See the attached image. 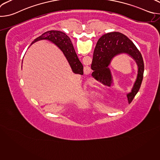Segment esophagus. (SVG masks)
<instances>
[{
    "instance_id": "obj_1",
    "label": "esophagus",
    "mask_w": 160,
    "mask_h": 160,
    "mask_svg": "<svg viewBox=\"0 0 160 160\" xmlns=\"http://www.w3.org/2000/svg\"><path fill=\"white\" fill-rule=\"evenodd\" d=\"M90 72H91V69H90V67H87V68H85V70H84V73L85 74V75H89L90 73Z\"/></svg>"
}]
</instances>
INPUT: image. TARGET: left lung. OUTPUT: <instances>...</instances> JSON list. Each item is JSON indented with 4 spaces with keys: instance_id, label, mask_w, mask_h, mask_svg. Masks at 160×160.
<instances>
[{
    "instance_id": "obj_1",
    "label": "left lung",
    "mask_w": 160,
    "mask_h": 160,
    "mask_svg": "<svg viewBox=\"0 0 160 160\" xmlns=\"http://www.w3.org/2000/svg\"><path fill=\"white\" fill-rule=\"evenodd\" d=\"M121 54H126L131 57L138 67V76L131 92L127 95L130 104L141 87L144 65L141 53L127 36L119 32H111L102 35L99 39L91 64V69L93 70L92 76L102 84L110 87L112 78L109 66L114 58Z\"/></svg>"
}]
</instances>
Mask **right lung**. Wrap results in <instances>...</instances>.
Listing matches in <instances>:
<instances>
[{
  "label": "right lung",
  "instance_id": "right-lung-1",
  "mask_svg": "<svg viewBox=\"0 0 160 160\" xmlns=\"http://www.w3.org/2000/svg\"><path fill=\"white\" fill-rule=\"evenodd\" d=\"M42 40H47L53 43L63 52L73 73L83 74V66L75 52L70 38L67 35L60 31H49L35 39L32 44Z\"/></svg>",
  "mask_w": 160,
  "mask_h": 160
}]
</instances>
